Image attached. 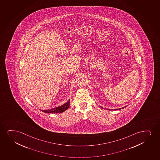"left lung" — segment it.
<instances>
[{
	"mask_svg": "<svg viewBox=\"0 0 160 160\" xmlns=\"http://www.w3.org/2000/svg\"><path fill=\"white\" fill-rule=\"evenodd\" d=\"M100 107L101 108H102L105 109V108H103L102 107ZM125 107H126V106H125L124 107H122L121 108L115 109H112V111H114V110H115V111H116V110H117V111H118V110H120V109H121L124 108H125ZM106 109L107 110H109V111L111 110V109Z\"/></svg>",
	"mask_w": 160,
	"mask_h": 160,
	"instance_id": "left-lung-1",
	"label": "left lung"
}]
</instances>
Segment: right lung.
Here are the masks:
<instances>
[{
	"mask_svg": "<svg viewBox=\"0 0 160 160\" xmlns=\"http://www.w3.org/2000/svg\"><path fill=\"white\" fill-rule=\"evenodd\" d=\"M69 105H70V100L68 101L67 102H66L63 105L57 107H55V108L49 109L42 110V111L43 112H46H46L47 113H51V114H53V113H61V112H65L66 110H67V109L69 108Z\"/></svg>",
	"mask_w": 160,
	"mask_h": 160,
	"instance_id": "right-lung-1",
	"label": "right lung"
}]
</instances>
